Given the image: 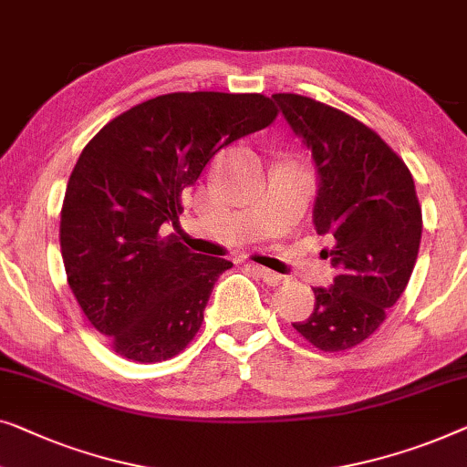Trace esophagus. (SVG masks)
Instances as JSON below:
<instances>
[{"label": "esophagus", "instance_id": "obj_1", "mask_svg": "<svg viewBox=\"0 0 467 467\" xmlns=\"http://www.w3.org/2000/svg\"><path fill=\"white\" fill-rule=\"evenodd\" d=\"M246 267L250 269V272H254L256 275H259V278H261L263 282L269 284V286H278V284L284 282V275L272 272V269H265V267H261V265H254V263H248Z\"/></svg>", "mask_w": 467, "mask_h": 467}]
</instances>
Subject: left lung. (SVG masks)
I'll return each instance as SVG.
<instances>
[{"mask_svg": "<svg viewBox=\"0 0 467 467\" xmlns=\"http://www.w3.org/2000/svg\"><path fill=\"white\" fill-rule=\"evenodd\" d=\"M284 119L312 151L317 171L314 225L333 240L322 250L333 286L314 288V312L293 327L322 351L368 339L400 299L421 242V206L407 164L385 140L335 107L274 94Z\"/></svg>", "mask_w": 467, "mask_h": 467, "instance_id": "8db88e82", "label": "left lung"}]
</instances>
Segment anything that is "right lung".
I'll list each match as a JSON object with an SVG mask.
<instances>
[{
  "mask_svg": "<svg viewBox=\"0 0 467 467\" xmlns=\"http://www.w3.org/2000/svg\"><path fill=\"white\" fill-rule=\"evenodd\" d=\"M275 116L263 94L172 92L124 111L84 147L60 211V253L79 307L116 354L161 362L198 333L232 261L192 253L164 225H179L181 195L214 153Z\"/></svg>",
  "mask_w": 467,
  "mask_h": 467,
  "instance_id": "right-lung-1",
  "label": "right lung"
}]
</instances>
